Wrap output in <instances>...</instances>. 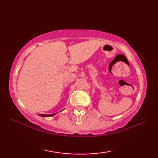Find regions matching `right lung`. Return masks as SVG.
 I'll use <instances>...</instances> for the list:
<instances>
[{
    "label": "right lung",
    "mask_w": 158,
    "mask_h": 158,
    "mask_svg": "<svg viewBox=\"0 0 158 158\" xmlns=\"http://www.w3.org/2000/svg\"><path fill=\"white\" fill-rule=\"evenodd\" d=\"M56 113H54V114H51V115H45V114H39V115L41 117H52V116H53L54 115H56Z\"/></svg>",
    "instance_id": "add662e5"
}]
</instances>
